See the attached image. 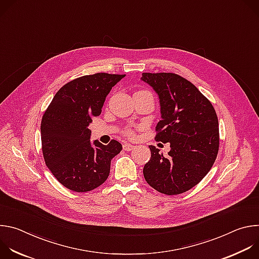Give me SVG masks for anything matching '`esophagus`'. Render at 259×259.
Instances as JSON below:
<instances>
[{
	"label": "esophagus",
	"mask_w": 259,
	"mask_h": 259,
	"mask_svg": "<svg viewBox=\"0 0 259 259\" xmlns=\"http://www.w3.org/2000/svg\"><path fill=\"white\" fill-rule=\"evenodd\" d=\"M133 149H134V145H133V144H130V143H127V142H125V143L123 144V150H124V151L129 152V151H132Z\"/></svg>",
	"instance_id": "obj_1"
}]
</instances>
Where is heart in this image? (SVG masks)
<instances>
[{
	"mask_svg": "<svg viewBox=\"0 0 259 259\" xmlns=\"http://www.w3.org/2000/svg\"><path fill=\"white\" fill-rule=\"evenodd\" d=\"M125 134H126L128 137H133V136H134V132H133V130H131V129H127V130L125 131Z\"/></svg>",
	"mask_w": 259,
	"mask_h": 259,
	"instance_id": "obj_1",
	"label": "heart"
}]
</instances>
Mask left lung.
<instances>
[{
    "label": "left lung",
    "instance_id": "left-lung-1",
    "mask_svg": "<svg viewBox=\"0 0 259 259\" xmlns=\"http://www.w3.org/2000/svg\"><path fill=\"white\" fill-rule=\"evenodd\" d=\"M141 80L158 93L161 121L155 139L169 142L168 157L150 145L143 167L146 182L168 195L188 192L206 176L219 149L218 119L212 103L187 79L173 72H143Z\"/></svg>",
    "mask_w": 259,
    "mask_h": 259
}]
</instances>
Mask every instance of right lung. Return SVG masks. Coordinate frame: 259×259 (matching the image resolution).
Segmentation results:
<instances>
[{
    "label": "right lung",
    "instance_id": "1",
    "mask_svg": "<svg viewBox=\"0 0 259 259\" xmlns=\"http://www.w3.org/2000/svg\"><path fill=\"white\" fill-rule=\"evenodd\" d=\"M125 75L98 72L62 86L47 107L41 123L45 163L66 189L90 192L107 179L110 161L122 151L113 139L104 145L90 141L88 128L101 114L105 97Z\"/></svg>",
    "mask_w": 259,
    "mask_h": 259
}]
</instances>
